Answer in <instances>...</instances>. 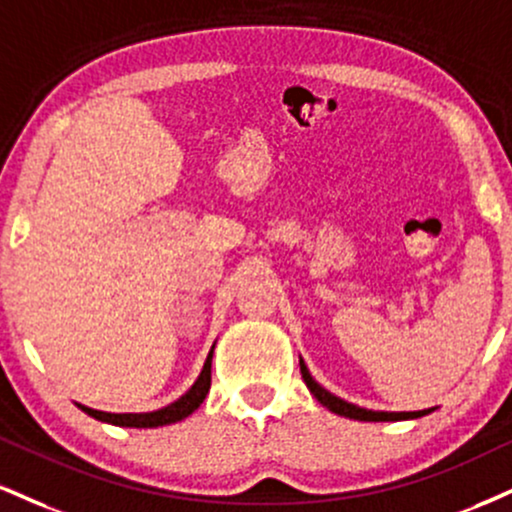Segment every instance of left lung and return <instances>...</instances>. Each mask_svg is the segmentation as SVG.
<instances>
[{"label":"left lung","instance_id":"left-lung-1","mask_svg":"<svg viewBox=\"0 0 512 512\" xmlns=\"http://www.w3.org/2000/svg\"><path fill=\"white\" fill-rule=\"evenodd\" d=\"M300 374H303V381L307 384V389H310L312 396H315L319 403L324 405L326 410L336 412V415L341 417H348V420H360V422H400V420H420V417L429 415V412H434L436 408H427V410H415V412H389V410H367V408H360V405L355 403H348V400L334 396L331 391H326L319 381H315V377L310 374V369H307L305 360L300 357Z\"/></svg>","mask_w":512,"mask_h":512}]
</instances>
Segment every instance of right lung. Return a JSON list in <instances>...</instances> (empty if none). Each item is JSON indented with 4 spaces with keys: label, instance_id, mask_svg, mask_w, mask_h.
I'll return each mask as SVG.
<instances>
[{
    "label": "right lung",
    "instance_id": "1",
    "mask_svg": "<svg viewBox=\"0 0 512 512\" xmlns=\"http://www.w3.org/2000/svg\"><path fill=\"white\" fill-rule=\"evenodd\" d=\"M217 346V343H214ZM214 346L209 348L205 365H202V372L197 374L195 384L183 393L181 398H176L174 403L164 405L159 410H150V412H104V410H95L88 408V405L76 403L85 415L95 417V420L114 424V427H133V429H155V427H164V424H174L186 420L188 415L200 408L202 400L207 398L209 386H212V355H214Z\"/></svg>",
    "mask_w": 512,
    "mask_h": 512
}]
</instances>
